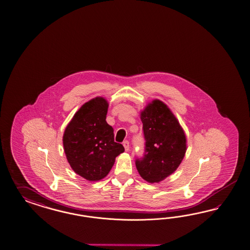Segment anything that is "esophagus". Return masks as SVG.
Wrapping results in <instances>:
<instances>
[{
  "mask_svg": "<svg viewBox=\"0 0 250 250\" xmlns=\"http://www.w3.org/2000/svg\"><path fill=\"white\" fill-rule=\"evenodd\" d=\"M123 145H124V146H125V151H129V149H130V144H129L128 141H127V140H126V141H125Z\"/></svg>",
  "mask_w": 250,
  "mask_h": 250,
  "instance_id": "obj_1",
  "label": "esophagus"
}]
</instances>
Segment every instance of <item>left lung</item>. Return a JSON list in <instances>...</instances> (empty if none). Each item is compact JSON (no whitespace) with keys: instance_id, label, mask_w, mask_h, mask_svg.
<instances>
[{"instance_id":"8db88e82","label":"left lung","mask_w":250,"mask_h":250,"mask_svg":"<svg viewBox=\"0 0 250 250\" xmlns=\"http://www.w3.org/2000/svg\"><path fill=\"white\" fill-rule=\"evenodd\" d=\"M140 118L146 144L144 157L136 159V168L145 181L159 183L182 163L186 136L170 109L157 99L146 106Z\"/></svg>"}]
</instances>
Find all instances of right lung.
Segmentation results:
<instances>
[{"label":"right lung","instance_id":"obj_1","mask_svg":"<svg viewBox=\"0 0 250 250\" xmlns=\"http://www.w3.org/2000/svg\"><path fill=\"white\" fill-rule=\"evenodd\" d=\"M108 102L96 97L85 103L68 123L63 146L71 168L90 182L104 179L115 158L125 151L114 142V129L106 122Z\"/></svg>","mask_w":250,"mask_h":250}]
</instances>
